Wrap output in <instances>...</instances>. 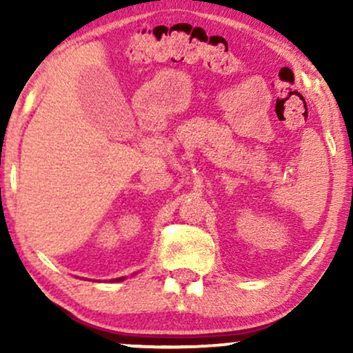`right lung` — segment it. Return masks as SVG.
<instances>
[{
	"label": "right lung",
	"instance_id": "1",
	"mask_svg": "<svg viewBox=\"0 0 353 353\" xmlns=\"http://www.w3.org/2000/svg\"><path fill=\"white\" fill-rule=\"evenodd\" d=\"M116 281H124V277H119V279H116Z\"/></svg>",
	"mask_w": 353,
	"mask_h": 353
}]
</instances>
